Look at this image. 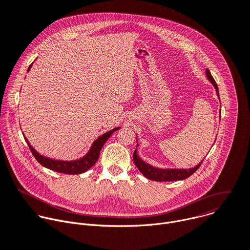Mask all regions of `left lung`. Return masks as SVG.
<instances>
[{
	"mask_svg": "<svg viewBox=\"0 0 250 250\" xmlns=\"http://www.w3.org/2000/svg\"><path fill=\"white\" fill-rule=\"evenodd\" d=\"M206 75H207V79L212 84L213 87H215L217 96L220 99L218 85H217L216 81L213 80V78H212V76H211L208 69L206 70ZM137 146H138V142H137ZM133 161H134V164H135L136 168L141 172L142 175H144L145 177H146L147 179H149V180H153V181H157V182L184 180V179H186V178L190 177L192 174H194L197 171V169H199V167L202 164V161H201L198 165H196L193 168H189V169H183V168L182 169L181 168L180 169L179 168H158V167H154V166L146 163V161H144L138 156V154H137V147H136V149L133 152Z\"/></svg>",
	"mask_w": 250,
	"mask_h": 250,
	"instance_id": "left-lung-1",
	"label": "left lung"
}]
</instances>
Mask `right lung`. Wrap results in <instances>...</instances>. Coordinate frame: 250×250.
Wrapping results in <instances>:
<instances>
[{
  "instance_id": "1",
  "label": "right lung",
  "mask_w": 250,
  "mask_h": 250,
  "mask_svg": "<svg viewBox=\"0 0 250 250\" xmlns=\"http://www.w3.org/2000/svg\"><path fill=\"white\" fill-rule=\"evenodd\" d=\"M32 64L33 63H31V65H29V67L27 69V72H29ZM119 129H120V127H115V128L111 129L110 131H106L105 133L100 135L99 137H97L95 139L89 151L83 157L76 159V160H68V161L67 160H57V159H53V158H49V157L42 155L39 151H37L31 146V145L29 144L28 140L24 136V134H23V137L26 141V144H27L31 153L33 154L35 159H37L42 166H44L47 169L59 172V173L75 175V174H82V173L86 172L97 162V160L100 156L101 149L104 146V145L105 144V141L109 139V137L116 130H119Z\"/></svg>"
}]
</instances>
